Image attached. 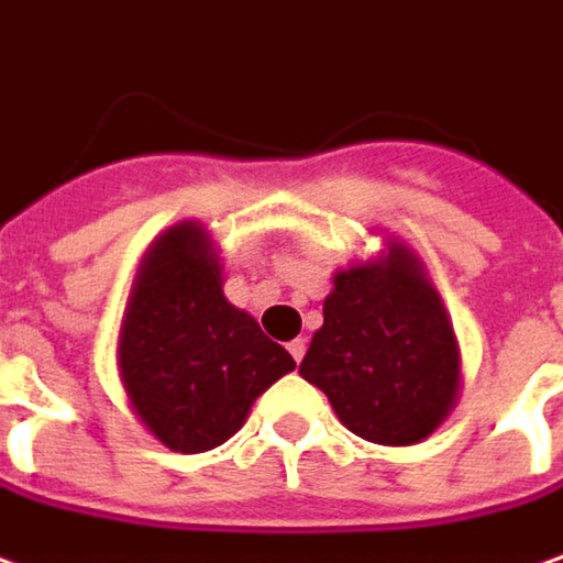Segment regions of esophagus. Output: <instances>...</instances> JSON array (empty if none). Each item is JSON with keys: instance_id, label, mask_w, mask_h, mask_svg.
I'll use <instances>...</instances> for the list:
<instances>
[{"instance_id": "obj_1", "label": "esophagus", "mask_w": 563, "mask_h": 563, "mask_svg": "<svg viewBox=\"0 0 563 563\" xmlns=\"http://www.w3.org/2000/svg\"><path fill=\"white\" fill-rule=\"evenodd\" d=\"M288 353H290V356H294V362H300V360H303V353H307V341H303V338L290 341L288 343Z\"/></svg>"}]
</instances>
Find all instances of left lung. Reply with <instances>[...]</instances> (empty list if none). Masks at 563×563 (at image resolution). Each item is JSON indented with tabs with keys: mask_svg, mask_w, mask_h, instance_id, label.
<instances>
[{
	"mask_svg": "<svg viewBox=\"0 0 563 563\" xmlns=\"http://www.w3.org/2000/svg\"><path fill=\"white\" fill-rule=\"evenodd\" d=\"M325 322L300 375L368 443L409 446L443 421L459 396V343L440 294L399 244L372 266L334 275Z\"/></svg>",
	"mask_w": 563,
	"mask_h": 563,
	"instance_id": "8db88e82",
	"label": "left lung"
}]
</instances>
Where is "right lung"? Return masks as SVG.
I'll return each mask as SVG.
<instances>
[{"label": "right lung", "instance_id": "right-lung-1", "mask_svg": "<svg viewBox=\"0 0 563 563\" xmlns=\"http://www.w3.org/2000/svg\"><path fill=\"white\" fill-rule=\"evenodd\" d=\"M285 346L222 294L201 225L154 241L126 303L120 375L142 424L173 452H207L244 424L251 402L294 372Z\"/></svg>", "mask_w": 563, "mask_h": 563}]
</instances>
